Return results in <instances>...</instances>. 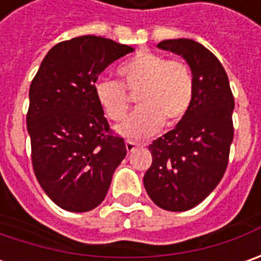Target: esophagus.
<instances>
[{
  "mask_svg": "<svg viewBox=\"0 0 261 261\" xmlns=\"http://www.w3.org/2000/svg\"><path fill=\"white\" fill-rule=\"evenodd\" d=\"M125 145H126V149H127V152H132L136 146H139L141 144H139V142H136V141H132V139H127V141L125 142Z\"/></svg>",
  "mask_w": 261,
  "mask_h": 261,
  "instance_id": "obj_1",
  "label": "esophagus"
}]
</instances>
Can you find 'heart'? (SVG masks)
Instances as JSON below:
<instances>
[{
  "label": "heart",
  "instance_id": "obj_1",
  "mask_svg": "<svg viewBox=\"0 0 261 261\" xmlns=\"http://www.w3.org/2000/svg\"><path fill=\"white\" fill-rule=\"evenodd\" d=\"M120 83L100 80L94 97L105 116L112 122L125 119L130 105L129 93H136L139 107L119 126L125 136L142 138L155 134L163 122L178 123L189 112L195 95V78L183 59L142 50L117 68Z\"/></svg>",
  "mask_w": 261,
  "mask_h": 261
}]
</instances>
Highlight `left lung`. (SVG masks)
Returning <instances> with one entry per match:
<instances>
[{"instance_id": "8db88e82", "label": "left lung", "mask_w": 261, "mask_h": 261, "mask_svg": "<svg viewBox=\"0 0 261 261\" xmlns=\"http://www.w3.org/2000/svg\"><path fill=\"white\" fill-rule=\"evenodd\" d=\"M156 46L187 61L195 95L174 129L149 145L152 164L144 186L156 206L183 212L205 200L224 177L234 138V95L224 66L203 45L173 39Z\"/></svg>"}]
</instances>
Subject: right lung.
Returning <instances> with one entry per match:
<instances>
[{"label": "right lung", "mask_w": 261, "mask_h": 261, "mask_svg": "<svg viewBox=\"0 0 261 261\" xmlns=\"http://www.w3.org/2000/svg\"><path fill=\"white\" fill-rule=\"evenodd\" d=\"M130 46L100 36L55 45L30 84L27 130L32 164L45 193L69 212H88L105 200L116 167L126 156L94 97L98 75Z\"/></svg>", "instance_id": "right-lung-1"}]
</instances>
